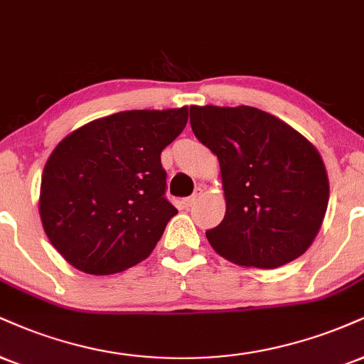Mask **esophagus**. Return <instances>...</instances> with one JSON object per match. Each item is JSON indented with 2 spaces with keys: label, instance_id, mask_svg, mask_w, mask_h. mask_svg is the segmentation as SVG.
<instances>
[{
  "label": "esophagus",
  "instance_id": "esophagus-1",
  "mask_svg": "<svg viewBox=\"0 0 364 364\" xmlns=\"http://www.w3.org/2000/svg\"><path fill=\"white\" fill-rule=\"evenodd\" d=\"M196 200H198V195H191V196H188V198L183 200V207H185V208H190V207H193Z\"/></svg>",
  "mask_w": 364,
  "mask_h": 364
}]
</instances>
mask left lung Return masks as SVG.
Here are the masks:
<instances>
[{
	"instance_id": "8db88e82",
	"label": "left lung",
	"mask_w": 364,
	"mask_h": 364,
	"mask_svg": "<svg viewBox=\"0 0 364 364\" xmlns=\"http://www.w3.org/2000/svg\"><path fill=\"white\" fill-rule=\"evenodd\" d=\"M195 137L217 156L225 217L207 239L239 266L274 269L300 257L326 217L329 178L293 127L254 107H190Z\"/></svg>"
}]
</instances>
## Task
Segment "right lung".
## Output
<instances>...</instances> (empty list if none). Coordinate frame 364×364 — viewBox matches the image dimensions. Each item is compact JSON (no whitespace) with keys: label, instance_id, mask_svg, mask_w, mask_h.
<instances>
[{"label":"right lung","instance_id":"1","mask_svg":"<svg viewBox=\"0 0 364 364\" xmlns=\"http://www.w3.org/2000/svg\"><path fill=\"white\" fill-rule=\"evenodd\" d=\"M186 122L188 107L120 112L57 144L42 173L38 212L69 264L113 274L152 252L178 213L164 196L161 152Z\"/></svg>","mask_w":364,"mask_h":364}]
</instances>
